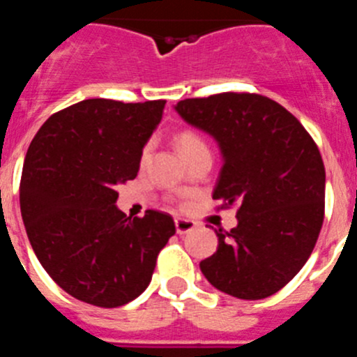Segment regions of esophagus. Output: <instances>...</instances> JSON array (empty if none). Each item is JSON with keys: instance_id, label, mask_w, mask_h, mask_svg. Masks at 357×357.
Returning a JSON list of instances; mask_svg holds the SVG:
<instances>
[{"instance_id": "obj_1", "label": "esophagus", "mask_w": 357, "mask_h": 357, "mask_svg": "<svg viewBox=\"0 0 357 357\" xmlns=\"http://www.w3.org/2000/svg\"><path fill=\"white\" fill-rule=\"evenodd\" d=\"M175 229H176V234H188L191 230L197 229V223L193 220H185V218H178L175 220Z\"/></svg>"}]
</instances>
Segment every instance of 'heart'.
I'll return each mask as SVG.
<instances>
[{
	"label": "heart",
	"mask_w": 357,
	"mask_h": 357,
	"mask_svg": "<svg viewBox=\"0 0 357 357\" xmlns=\"http://www.w3.org/2000/svg\"><path fill=\"white\" fill-rule=\"evenodd\" d=\"M176 148H178V151H181L184 159L188 155H191V153H195V151L209 150L206 144V141L202 139L200 135L195 134V132H191V130H182L181 134L176 135ZM148 155H150V144H146V146H144L143 160H146Z\"/></svg>",
	"instance_id": "1"
}]
</instances>
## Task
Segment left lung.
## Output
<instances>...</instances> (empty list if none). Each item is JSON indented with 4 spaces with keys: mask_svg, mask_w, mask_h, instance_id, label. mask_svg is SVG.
Wrapping results in <instances>:
<instances>
[{
    "mask_svg": "<svg viewBox=\"0 0 357 357\" xmlns=\"http://www.w3.org/2000/svg\"><path fill=\"white\" fill-rule=\"evenodd\" d=\"M175 110L207 132L223 166L213 198L238 206V225L216 230L218 248L200 263L220 291L259 301L284 288L317 245L326 207V168L301 121L261 94L188 98Z\"/></svg>",
    "mask_w": 357,
    "mask_h": 357,
    "instance_id": "obj_1",
    "label": "left lung"
}]
</instances>
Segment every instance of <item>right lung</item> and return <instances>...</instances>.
<instances>
[{"label": "right lung", "mask_w": 357, "mask_h": 357, "mask_svg": "<svg viewBox=\"0 0 357 357\" xmlns=\"http://www.w3.org/2000/svg\"><path fill=\"white\" fill-rule=\"evenodd\" d=\"M166 102L84 100L46 119L24 157L19 202L30 245L66 293L119 307L150 284L157 255L175 234L173 218L116 207L134 181Z\"/></svg>", "instance_id": "add662e5"}]
</instances>
